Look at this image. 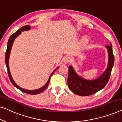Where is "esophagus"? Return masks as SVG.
<instances>
[{
  "label": "esophagus",
  "mask_w": 122,
  "mask_h": 122,
  "mask_svg": "<svg viewBox=\"0 0 122 122\" xmlns=\"http://www.w3.org/2000/svg\"><path fill=\"white\" fill-rule=\"evenodd\" d=\"M71 59L69 56H66V57L65 58L64 61V63H66H66H71Z\"/></svg>",
  "instance_id": "obj_1"
}]
</instances>
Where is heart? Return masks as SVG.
Returning a JSON list of instances; mask_svg holds the SVG:
<instances>
[{"mask_svg":"<svg viewBox=\"0 0 122 122\" xmlns=\"http://www.w3.org/2000/svg\"><path fill=\"white\" fill-rule=\"evenodd\" d=\"M82 42H83V44H86V43L88 42V39H87V38H83V41H82Z\"/></svg>","mask_w":122,"mask_h":122,"instance_id":"b5f03b06","label":"heart"}]
</instances>
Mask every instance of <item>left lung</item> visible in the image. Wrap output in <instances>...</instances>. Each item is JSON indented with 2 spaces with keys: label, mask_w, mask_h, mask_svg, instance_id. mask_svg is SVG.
I'll return each instance as SVG.
<instances>
[{
  "label": "left lung",
  "mask_w": 122,
  "mask_h": 122,
  "mask_svg": "<svg viewBox=\"0 0 122 122\" xmlns=\"http://www.w3.org/2000/svg\"><path fill=\"white\" fill-rule=\"evenodd\" d=\"M108 49L109 61L106 71L97 79L87 81L79 76L71 66H69L68 85L71 91L80 96H89L94 94L105 87L109 81L111 71L114 65V56L113 53L112 45L106 46Z\"/></svg>",
  "instance_id": "obj_1"
}]
</instances>
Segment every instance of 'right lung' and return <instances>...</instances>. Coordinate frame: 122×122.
<instances>
[{"instance_id":"obj_1","label":"right lung","mask_w":122,"mask_h":122,"mask_svg":"<svg viewBox=\"0 0 122 122\" xmlns=\"http://www.w3.org/2000/svg\"><path fill=\"white\" fill-rule=\"evenodd\" d=\"M30 26L29 25H25L24 26H23V27H21V28H20V29L16 31V32H15L14 34H13L10 36L9 39V40H8V43H7V49H6V52H5V63L6 68H7L8 76H9L10 81L11 83H12V84H13V86H15V87L17 88L18 89H19V90H20V91L21 92H23L27 93V94L34 95V94H40V93H41V92H43L44 91V90L46 89V88L48 87V84H49V83L50 79H51V76L53 74V73H54V71H56L57 68H56V70H54V71H53V72L51 73V76H50V77L49 78V80H48V81H47V83H46V84L45 85V86H43V87L39 88V89H38L37 90H34V91H28V90H26V89H23V88L19 87V86H17V85L15 84V83L14 82V81H13V78H12V77H11V76L10 73L9 66H8V61H9V55H10V51H11V46H12V45H13V41H14L15 38L16 37H17V36H19L20 34L21 31H24V30H27L30 29Z\"/></svg>"}]
</instances>
